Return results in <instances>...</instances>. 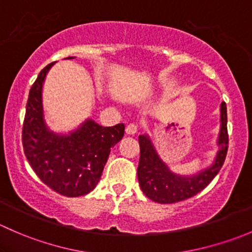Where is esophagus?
<instances>
[{
  "label": "esophagus",
  "mask_w": 252,
  "mask_h": 252,
  "mask_svg": "<svg viewBox=\"0 0 252 252\" xmlns=\"http://www.w3.org/2000/svg\"><path fill=\"white\" fill-rule=\"evenodd\" d=\"M126 133L129 134V135H134V134L138 133V126L136 124H129V126H126Z\"/></svg>",
  "instance_id": "1"
}]
</instances>
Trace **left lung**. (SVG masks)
<instances>
[{
	"label": "left lung",
	"mask_w": 252,
	"mask_h": 252,
	"mask_svg": "<svg viewBox=\"0 0 252 252\" xmlns=\"http://www.w3.org/2000/svg\"><path fill=\"white\" fill-rule=\"evenodd\" d=\"M220 133L217 138V152L212 163L192 174H177L161 158L149 134L139 136L140 161L138 179L140 188L150 200L158 204H174L194 196L205 189L218 174L224 163L228 150L227 106H220Z\"/></svg>",
	"instance_id": "1"
}]
</instances>
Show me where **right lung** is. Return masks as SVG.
<instances>
[{
  "instance_id": "obj_1",
  "label": "right lung",
  "mask_w": 252,
  "mask_h": 252,
  "mask_svg": "<svg viewBox=\"0 0 252 252\" xmlns=\"http://www.w3.org/2000/svg\"><path fill=\"white\" fill-rule=\"evenodd\" d=\"M75 57H67L72 60ZM55 62L40 72L29 93L23 126V147L37 177L68 197L83 196L100 182L111 149L122 140L124 124L102 126L88 118L68 133L55 131L45 119L42 89Z\"/></svg>"
}]
</instances>
